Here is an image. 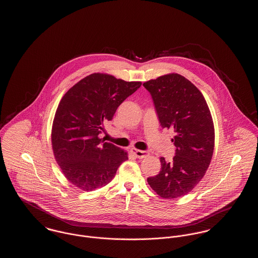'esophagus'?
<instances>
[{
    "mask_svg": "<svg viewBox=\"0 0 258 258\" xmlns=\"http://www.w3.org/2000/svg\"><path fill=\"white\" fill-rule=\"evenodd\" d=\"M131 152L135 155L137 159H144V158H146V157L149 156V153H148L147 151H141V150H137L135 148L131 149Z\"/></svg>",
    "mask_w": 258,
    "mask_h": 258,
    "instance_id": "1",
    "label": "esophagus"
}]
</instances>
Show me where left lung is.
Wrapping results in <instances>:
<instances>
[{
	"mask_svg": "<svg viewBox=\"0 0 258 258\" xmlns=\"http://www.w3.org/2000/svg\"><path fill=\"white\" fill-rule=\"evenodd\" d=\"M160 124L174 130L176 156L171 162L160 158L158 175L148 184L165 199L184 197L202 180L215 147V127L202 93L183 75L168 74L145 82Z\"/></svg>",
	"mask_w": 258,
	"mask_h": 258,
	"instance_id": "obj_1",
	"label": "left lung"
}]
</instances>
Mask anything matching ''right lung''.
I'll return each instance as SVG.
<instances>
[{
	"mask_svg": "<svg viewBox=\"0 0 258 258\" xmlns=\"http://www.w3.org/2000/svg\"><path fill=\"white\" fill-rule=\"evenodd\" d=\"M107 74H90L61 98L51 130L55 160L67 180L84 191L110 183L127 152L98 135L118 106L141 86Z\"/></svg>",
	"mask_w": 258,
	"mask_h": 258,
	"instance_id": "add662e5",
	"label": "right lung"
}]
</instances>
